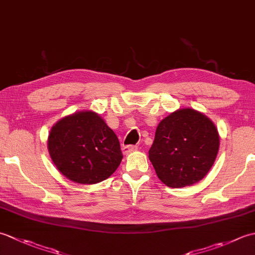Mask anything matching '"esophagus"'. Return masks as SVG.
I'll return each mask as SVG.
<instances>
[{"mask_svg": "<svg viewBox=\"0 0 255 255\" xmlns=\"http://www.w3.org/2000/svg\"><path fill=\"white\" fill-rule=\"evenodd\" d=\"M138 147L137 145H125V147L122 148V151L124 154H128L130 152H133V151H137Z\"/></svg>", "mask_w": 255, "mask_h": 255, "instance_id": "esophagus-1", "label": "esophagus"}]
</instances>
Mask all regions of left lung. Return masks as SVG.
<instances>
[{"label":"left lung","mask_w":255,"mask_h":255,"mask_svg":"<svg viewBox=\"0 0 255 255\" xmlns=\"http://www.w3.org/2000/svg\"><path fill=\"white\" fill-rule=\"evenodd\" d=\"M219 144L218 129L210 118L193 108H181L159 123L149 159L166 186H189L207 175Z\"/></svg>","instance_id":"1"}]
</instances>
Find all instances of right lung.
<instances>
[{
  "mask_svg": "<svg viewBox=\"0 0 255 255\" xmlns=\"http://www.w3.org/2000/svg\"><path fill=\"white\" fill-rule=\"evenodd\" d=\"M47 144L58 171L78 184L106 180L123 159L116 133L92 111L73 113L58 121L51 128Z\"/></svg>",
  "mask_w": 255,
  "mask_h": 255,
  "instance_id": "add662e5",
  "label": "right lung"
}]
</instances>
